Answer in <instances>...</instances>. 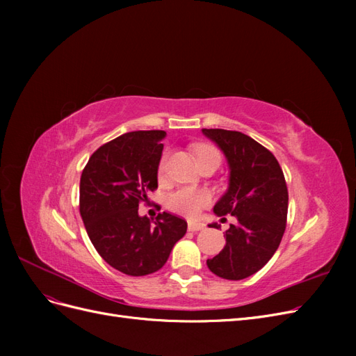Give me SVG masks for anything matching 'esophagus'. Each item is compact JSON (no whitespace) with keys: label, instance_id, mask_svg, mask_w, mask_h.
<instances>
[{"label":"esophagus","instance_id":"34e87169","mask_svg":"<svg viewBox=\"0 0 356 356\" xmlns=\"http://www.w3.org/2000/svg\"><path fill=\"white\" fill-rule=\"evenodd\" d=\"M204 229V224L203 222H195V221H190L188 222V230L190 232H200Z\"/></svg>","mask_w":356,"mask_h":356}]
</instances>
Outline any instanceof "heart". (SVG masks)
I'll return each mask as SVG.
<instances>
[{
	"label": "heart",
	"instance_id": "heart-1",
	"mask_svg": "<svg viewBox=\"0 0 356 356\" xmlns=\"http://www.w3.org/2000/svg\"><path fill=\"white\" fill-rule=\"evenodd\" d=\"M196 156L199 159V163L202 160L208 159L211 156H220V153L211 145L200 144L196 147ZM168 157L169 154L165 153L160 159L159 163V178H165L168 170ZM212 202V195L204 188L196 187H179L170 193L166 199V204L170 211H174L179 215H184L188 218H195L200 213L203 208H207Z\"/></svg>",
	"mask_w": 356,
	"mask_h": 356
}]
</instances>
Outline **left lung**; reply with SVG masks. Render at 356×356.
Returning a JSON list of instances; mask_svg holds the SVG:
<instances>
[{
	"label": "left lung",
	"mask_w": 356,
	"mask_h": 356,
	"mask_svg": "<svg viewBox=\"0 0 356 356\" xmlns=\"http://www.w3.org/2000/svg\"><path fill=\"white\" fill-rule=\"evenodd\" d=\"M202 132L222 149L230 168L229 190L213 212L236 218L225 230V246L207 264L220 277L241 281L264 267L282 241L288 213L285 177L276 157L251 136L224 129Z\"/></svg>",
	"instance_id": "left-lung-1"
}]
</instances>
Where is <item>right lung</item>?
<instances>
[{
  "instance_id": "1",
  "label": "right lung",
  "mask_w": 356,
  "mask_h": 356,
  "mask_svg": "<svg viewBox=\"0 0 356 356\" xmlns=\"http://www.w3.org/2000/svg\"><path fill=\"white\" fill-rule=\"evenodd\" d=\"M165 131H136L101 145L80 178V213L95 250L115 270L145 276L165 266L187 221L169 212L154 222L138 208L157 188Z\"/></svg>"
}]
</instances>
